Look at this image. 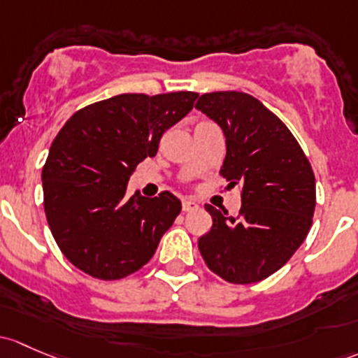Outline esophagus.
<instances>
[{
  "label": "esophagus",
  "mask_w": 358,
  "mask_h": 358,
  "mask_svg": "<svg viewBox=\"0 0 358 358\" xmlns=\"http://www.w3.org/2000/svg\"><path fill=\"white\" fill-rule=\"evenodd\" d=\"M182 209L185 210H195V209H199V204L195 201H190V199H187V201H183L182 202Z\"/></svg>",
  "instance_id": "34e87169"
}]
</instances>
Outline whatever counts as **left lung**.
<instances>
[{"mask_svg": "<svg viewBox=\"0 0 358 358\" xmlns=\"http://www.w3.org/2000/svg\"><path fill=\"white\" fill-rule=\"evenodd\" d=\"M197 110L227 138L220 175L242 190V209L229 216L213 206L210 231L199 238L208 268L235 285L266 280L302 245L315 209V178L292 131L250 94H202Z\"/></svg>", "mask_w": 358, "mask_h": 358, "instance_id": "1", "label": "left lung"}]
</instances>
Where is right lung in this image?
<instances>
[{
  "mask_svg": "<svg viewBox=\"0 0 358 358\" xmlns=\"http://www.w3.org/2000/svg\"><path fill=\"white\" fill-rule=\"evenodd\" d=\"M197 96L120 94L78 110L58 131L43 168L44 210L75 268L111 281L150 261L182 202L169 192L129 197L127 183Z\"/></svg>",
  "mask_w": 358,
  "mask_h": 358,
  "instance_id": "right-lung-1",
  "label": "right lung"
}]
</instances>
